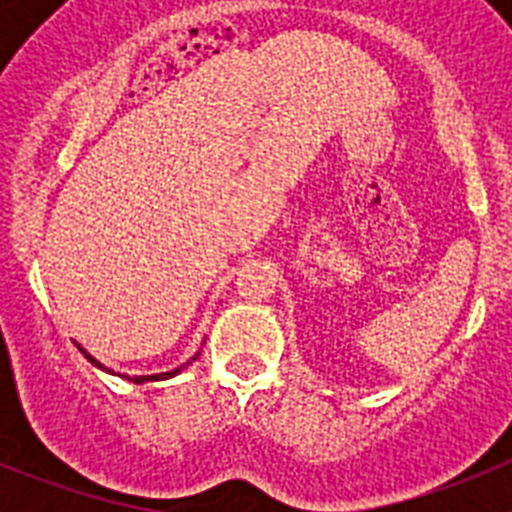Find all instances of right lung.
Listing matches in <instances>:
<instances>
[{"instance_id": "obj_1", "label": "right lung", "mask_w": 512, "mask_h": 512, "mask_svg": "<svg viewBox=\"0 0 512 512\" xmlns=\"http://www.w3.org/2000/svg\"><path fill=\"white\" fill-rule=\"evenodd\" d=\"M81 348V346H79ZM81 354H84V356H87V359L89 361H92V364L94 366H99V369H104V366L102 364H99V361L97 359H94V356H89L87 354V351H84V348H81ZM176 372H182V369H174V372H169V374H153V377H133V379H130V382H135V384H140V382H153V379H166V377H174V374Z\"/></svg>"}]
</instances>
